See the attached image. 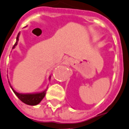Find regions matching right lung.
<instances>
[{
	"label": "right lung",
	"instance_id": "add662e5",
	"mask_svg": "<svg viewBox=\"0 0 129 129\" xmlns=\"http://www.w3.org/2000/svg\"><path fill=\"white\" fill-rule=\"evenodd\" d=\"M19 34H17L16 42L15 43V45H13V48H15V47L17 44V42L19 41ZM12 90L13 91L15 94L17 95V97H18L21 102H23L24 104H27V105H30V106H35V105H37V104H39L44 98L45 93H46L45 91H43L42 93H35V94H20V93L15 92L13 88Z\"/></svg>",
	"mask_w": 129,
	"mask_h": 129
}]
</instances>
